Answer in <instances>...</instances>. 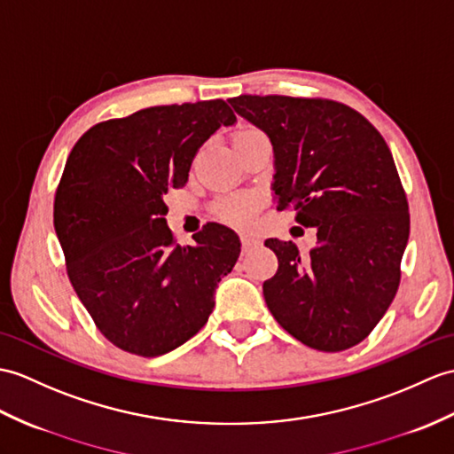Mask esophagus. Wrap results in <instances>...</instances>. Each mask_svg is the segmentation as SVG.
<instances>
[{"mask_svg":"<svg viewBox=\"0 0 454 454\" xmlns=\"http://www.w3.org/2000/svg\"><path fill=\"white\" fill-rule=\"evenodd\" d=\"M239 241H241V251L244 253H247L249 249H253V246L257 244V239L251 234H239Z\"/></svg>","mask_w":454,"mask_h":454,"instance_id":"esophagus-1","label":"esophagus"}]
</instances>
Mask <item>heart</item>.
I'll return each mask as SVG.
<instances>
[{
    "instance_id": "b5f03b06",
    "label": "heart",
    "mask_w": 454,
    "mask_h": 454,
    "mask_svg": "<svg viewBox=\"0 0 454 454\" xmlns=\"http://www.w3.org/2000/svg\"><path fill=\"white\" fill-rule=\"evenodd\" d=\"M253 133H261V131L259 129H241L236 133L234 139H238V137L253 135ZM253 210H255V197H251V195L226 197V199H223V201H218L215 207L216 216L226 220V223H230V224H246L251 218Z\"/></svg>"
}]
</instances>
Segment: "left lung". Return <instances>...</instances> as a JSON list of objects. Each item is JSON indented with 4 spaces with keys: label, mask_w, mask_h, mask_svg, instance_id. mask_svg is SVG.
Segmentation results:
<instances>
[{
    "label": "left lung",
    "mask_w": 454,
    "mask_h": 454,
    "mask_svg": "<svg viewBox=\"0 0 454 454\" xmlns=\"http://www.w3.org/2000/svg\"><path fill=\"white\" fill-rule=\"evenodd\" d=\"M241 118L269 135L277 208L317 228L301 253L267 239L278 270L262 296L284 331L321 352L360 344L381 321L400 284L410 213L393 154L360 112L329 98H230Z\"/></svg>",
    "instance_id": "1"
}]
</instances>
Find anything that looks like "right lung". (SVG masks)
I'll return each mask as SVG.
<instances>
[{
  "mask_svg": "<svg viewBox=\"0 0 454 454\" xmlns=\"http://www.w3.org/2000/svg\"><path fill=\"white\" fill-rule=\"evenodd\" d=\"M236 115L224 100L153 106L100 121L71 149L54 199L67 277L94 325L121 350L162 356L203 329L239 239L207 223L176 246L164 195Z\"/></svg>",
  "mask_w": 454,
  "mask_h": 454,
  "instance_id": "obj_1",
  "label": "right lung"
}]
</instances>
